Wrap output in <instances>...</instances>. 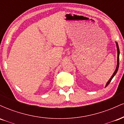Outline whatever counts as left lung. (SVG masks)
Masks as SVG:
<instances>
[{
	"mask_svg": "<svg viewBox=\"0 0 124 124\" xmlns=\"http://www.w3.org/2000/svg\"><path fill=\"white\" fill-rule=\"evenodd\" d=\"M116 48H117V54H117V65H116V70H115L114 72L113 75H112V76L111 77V78H110V79H109V80L108 81L107 83H106V87H107V86H108V85H109V83H110V82H111V81L112 79V78H114V76L115 75H116V72H117L118 70V68H119V46H118V43H117V42H116Z\"/></svg>",
	"mask_w": 124,
	"mask_h": 124,
	"instance_id": "1",
	"label": "left lung"
}]
</instances>
